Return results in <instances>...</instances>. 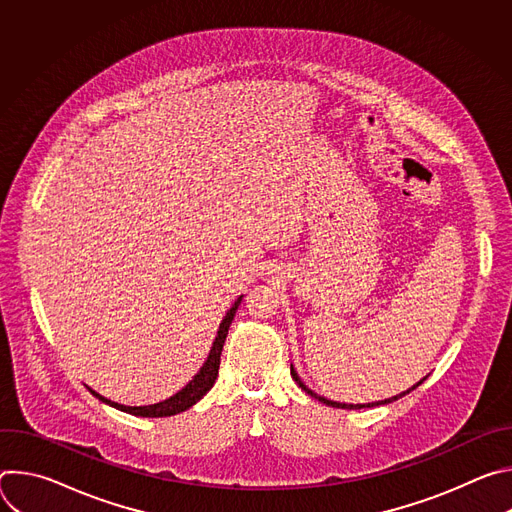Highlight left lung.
<instances>
[{"mask_svg":"<svg viewBox=\"0 0 512 512\" xmlns=\"http://www.w3.org/2000/svg\"><path fill=\"white\" fill-rule=\"evenodd\" d=\"M291 377H294V381L302 387V391H306L308 395H312L314 399H318V401H322L324 405H328V407H338V409H362V407H375V405H387V403H393V401H397L399 397H403V395H407L409 391H413V389H417L425 379H421L417 385H413L409 391H405V393H401V395H397V397H391V399H385V401H377V403H367V405H346V403H336V401H330V399H324V397H320V395H316L314 391H310L304 383H302V379L298 377V373L294 371V367H291Z\"/></svg>","mask_w":512,"mask_h":512,"instance_id":"1","label":"left lung"}]
</instances>
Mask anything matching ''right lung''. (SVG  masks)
I'll return each mask as SVG.
<instances>
[{
    "label": "right lung",
    "instance_id": "add662e5",
    "mask_svg": "<svg viewBox=\"0 0 512 512\" xmlns=\"http://www.w3.org/2000/svg\"><path fill=\"white\" fill-rule=\"evenodd\" d=\"M243 296L233 304V308L227 312V316L223 318L221 322V328H218V334H216V340L212 342V348H210V354L206 358V362L202 364V369L198 371V375L182 389L178 391L174 397L162 401V403H156V405H148V407H127V405H119V403H113L101 395H95L115 407V409H121L125 413H133V415H139V417H168V415H176V413H182L186 409H190L196 401H200L208 391L210 387L214 385L216 377H218V367H221V352H223V344L227 340V334H229V326L235 318V312L239 310V304H241Z\"/></svg>",
    "mask_w": 512,
    "mask_h": 512
}]
</instances>
